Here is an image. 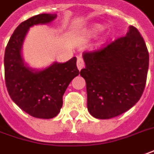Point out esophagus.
I'll return each instance as SVG.
<instances>
[{
    "label": "esophagus",
    "instance_id": "esophagus-1",
    "mask_svg": "<svg viewBox=\"0 0 154 154\" xmlns=\"http://www.w3.org/2000/svg\"><path fill=\"white\" fill-rule=\"evenodd\" d=\"M77 69L79 71H81L82 69L84 67V62H83V60L81 57H78L77 60Z\"/></svg>",
    "mask_w": 154,
    "mask_h": 154
}]
</instances>
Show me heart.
<instances>
[{"label":"heart","instance_id":"b5f03b06","mask_svg":"<svg viewBox=\"0 0 154 154\" xmlns=\"http://www.w3.org/2000/svg\"><path fill=\"white\" fill-rule=\"evenodd\" d=\"M104 29L103 25L99 24V23H94V24L91 25L88 29L85 30V32L82 33L81 37H80V41L86 42L88 41L89 38L95 37L98 33H99L101 31H103Z\"/></svg>","mask_w":154,"mask_h":154}]
</instances>
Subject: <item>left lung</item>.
<instances>
[{
	"label": "left lung",
	"mask_w": 154,
	"mask_h": 154,
	"mask_svg": "<svg viewBox=\"0 0 154 154\" xmlns=\"http://www.w3.org/2000/svg\"><path fill=\"white\" fill-rule=\"evenodd\" d=\"M88 109L97 119H110L137 103L145 88L149 55L143 38L133 26L125 36L102 50L83 53Z\"/></svg>",
	"instance_id": "8db88e82"
}]
</instances>
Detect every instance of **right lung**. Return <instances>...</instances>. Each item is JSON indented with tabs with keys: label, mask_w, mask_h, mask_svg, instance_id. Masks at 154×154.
I'll list each match as a JSON object with an SVG mask.
<instances>
[{
	"label": "right lung",
	"mask_w": 154,
	"mask_h": 154,
	"mask_svg": "<svg viewBox=\"0 0 154 154\" xmlns=\"http://www.w3.org/2000/svg\"><path fill=\"white\" fill-rule=\"evenodd\" d=\"M56 14L43 13L20 23L7 44L5 56V81L12 101L31 116L51 119L60 111L62 97L73 78L78 76L77 58L60 63L55 61L44 69L30 67L24 61L22 50L29 29L48 24Z\"/></svg>",
	"instance_id": "right-lung-1"
}]
</instances>
